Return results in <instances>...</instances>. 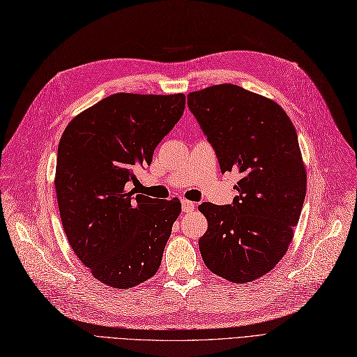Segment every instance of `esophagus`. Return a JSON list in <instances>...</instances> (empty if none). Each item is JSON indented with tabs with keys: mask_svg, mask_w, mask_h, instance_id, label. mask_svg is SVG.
Wrapping results in <instances>:
<instances>
[{
	"mask_svg": "<svg viewBox=\"0 0 357 357\" xmlns=\"http://www.w3.org/2000/svg\"><path fill=\"white\" fill-rule=\"evenodd\" d=\"M194 208H195V204H194L192 202L182 200V212H183V213H191Z\"/></svg>",
	"mask_w": 357,
	"mask_h": 357,
	"instance_id": "esophagus-1",
	"label": "esophagus"
}]
</instances>
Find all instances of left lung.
Listing matches in <instances>:
<instances>
[{
  "instance_id": "left-lung-1",
  "label": "left lung",
  "mask_w": 357,
  "mask_h": 357,
  "mask_svg": "<svg viewBox=\"0 0 357 357\" xmlns=\"http://www.w3.org/2000/svg\"><path fill=\"white\" fill-rule=\"evenodd\" d=\"M188 107L215 149L222 174L236 169L232 204L203 203L199 240L206 266L235 284L272 271L293 240L306 197L297 132L275 101L222 84L188 94Z\"/></svg>"
}]
</instances>
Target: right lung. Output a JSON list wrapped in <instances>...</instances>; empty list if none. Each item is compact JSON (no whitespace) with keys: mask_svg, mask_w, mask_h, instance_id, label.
<instances>
[{"mask_svg":"<svg viewBox=\"0 0 357 357\" xmlns=\"http://www.w3.org/2000/svg\"><path fill=\"white\" fill-rule=\"evenodd\" d=\"M185 96L119 92L79 113L64 129L54 187L63 229L98 281L130 288L162 263L181 202L128 191L135 170L178 123Z\"/></svg>","mask_w":357,"mask_h":357,"instance_id":"obj_1","label":"right lung"}]
</instances>
